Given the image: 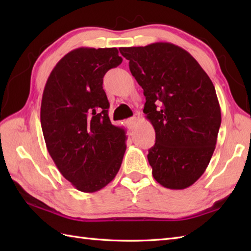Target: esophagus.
I'll list each match as a JSON object with an SVG mask.
<instances>
[{
    "mask_svg": "<svg viewBox=\"0 0 251 251\" xmlns=\"http://www.w3.org/2000/svg\"><path fill=\"white\" fill-rule=\"evenodd\" d=\"M137 121H138L137 117H130V119L127 120V126H128L130 129H132L136 126Z\"/></svg>",
    "mask_w": 251,
    "mask_h": 251,
    "instance_id": "34e87169",
    "label": "esophagus"
}]
</instances>
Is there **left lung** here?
<instances>
[{
  "label": "left lung",
  "instance_id": "obj_1",
  "mask_svg": "<svg viewBox=\"0 0 251 251\" xmlns=\"http://www.w3.org/2000/svg\"><path fill=\"white\" fill-rule=\"evenodd\" d=\"M120 52L143 89V113L155 130L148 154L154 179L167 189L189 188L216 148L221 110L214 84L190 52L175 44L121 47Z\"/></svg>",
  "mask_w": 251,
  "mask_h": 251
}]
</instances>
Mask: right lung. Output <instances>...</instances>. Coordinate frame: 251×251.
I'll return each instance as SVG.
<instances>
[{
	"label": "right lung",
	"mask_w": 251,
	"mask_h": 251,
	"mask_svg": "<svg viewBox=\"0 0 251 251\" xmlns=\"http://www.w3.org/2000/svg\"><path fill=\"white\" fill-rule=\"evenodd\" d=\"M113 49L79 47L62 57L45 84L41 125L61 175L85 193L109 184L126 151L125 129L111 123L103 76L122 62Z\"/></svg>",
	"instance_id": "right-lung-1"
}]
</instances>
